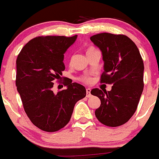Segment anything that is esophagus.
<instances>
[{"instance_id":"1","label":"esophagus","mask_w":159,"mask_h":159,"mask_svg":"<svg viewBox=\"0 0 159 159\" xmlns=\"http://www.w3.org/2000/svg\"><path fill=\"white\" fill-rule=\"evenodd\" d=\"M92 95H91V89L88 88L86 89V96L87 97H90Z\"/></svg>"}]
</instances>
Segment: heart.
Listing matches in <instances>:
<instances>
[{"instance_id":"1","label":"heart","mask_w":159,"mask_h":159,"mask_svg":"<svg viewBox=\"0 0 159 159\" xmlns=\"http://www.w3.org/2000/svg\"><path fill=\"white\" fill-rule=\"evenodd\" d=\"M95 48H93V47H90V48H89L88 49H87V52H89L92 51V50H94ZM79 80L81 81H82V82H84V83H89L90 81H91V78L89 76H87V75H84V76H81L79 78Z\"/></svg>"}]
</instances>
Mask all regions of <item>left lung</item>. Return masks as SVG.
<instances>
[{
  "label": "left lung",
  "mask_w": 159,
  "mask_h": 159,
  "mask_svg": "<svg viewBox=\"0 0 159 159\" xmlns=\"http://www.w3.org/2000/svg\"><path fill=\"white\" fill-rule=\"evenodd\" d=\"M90 40L103 54L100 82L113 85L111 91L92 89L91 94L101 101L95 115L107 126H120L134 115L143 93V59L136 44L125 35L101 33Z\"/></svg>",
  "instance_id": "obj_1"
}]
</instances>
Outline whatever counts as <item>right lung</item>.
Instances as JSON below:
<instances>
[{"mask_svg": "<svg viewBox=\"0 0 159 159\" xmlns=\"http://www.w3.org/2000/svg\"><path fill=\"white\" fill-rule=\"evenodd\" d=\"M77 35L39 36L22 48L16 59V84L26 115L45 132H56L70 121L75 105L86 96L83 85L66 78V89L55 93L54 80L65 70L63 54Z\"/></svg>", "mask_w": 159, "mask_h": 159, "instance_id": "add662e5", "label": "right lung"}]
</instances>
